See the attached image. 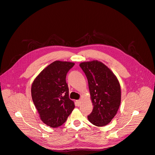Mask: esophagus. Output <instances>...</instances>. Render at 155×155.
Returning a JSON list of instances; mask_svg holds the SVG:
<instances>
[{
    "label": "esophagus",
    "mask_w": 155,
    "mask_h": 155,
    "mask_svg": "<svg viewBox=\"0 0 155 155\" xmlns=\"http://www.w3.org/2000/svg\"><path fill=\"white\" fill-rule=\"evenodd\" d=\"M81 104V100H77L76 101V105L77 106H79Z\"/></svg>",
    "instance_id": "34e87169"
}]
</instances>
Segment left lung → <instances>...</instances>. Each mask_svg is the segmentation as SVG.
Listing matches in <instances>:
<instances>
[{
    "instance_id": "left-lung-1",
    "label": "left lung",
    "mask_w": 155,
    "mask_h": 155,
    "mask_svg": "<svg viewBox=\"0 0 155 155\" xmlns=\"http://www.w3.org/2000/svg\"><path fill=\"white\" fill-rule=\"evenodd\" d=\"M79 66L87 76L93 106L88 119L97 127L106 126L117 114L120 104L118 79L106 65L97 60L81 62Z\"/></svg>"
}]
</instances>
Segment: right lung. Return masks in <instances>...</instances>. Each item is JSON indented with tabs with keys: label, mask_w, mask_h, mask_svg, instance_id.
I'll return each mask as SVG.
<instances>
[{
	"label": "right lung",
	"mask_w": 155,
	"mask_h": 155,
	"mask_svg": "<svg viewBox=\"0 0 155 155\" xmlns=\"http://www.w3.org/2000/svg\"><path fill=\"white\" fill-rule=\"evenodd\" d=\"M75 63L56 61L38 75L31 86L32 101L42 122L51 128L61 126L75 107L69 98L66 74Z\"/></svg>",
	"instance_id": "obj_1"
}]
</instances>
